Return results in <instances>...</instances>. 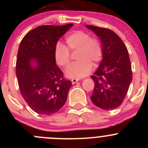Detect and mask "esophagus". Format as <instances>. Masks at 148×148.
<instances>
[{
    "instance_id": "34e87169",
    "label": "esophagus",
    "mask_w": 148,
    "mask_h": 148,
    "mask_svg": "<svg viewBox=\"0 0 148 148\" xmlns=\"http://www.w3.org/2000/svg\"><path fill=\"white\" fill-rule=\"evenodd\" d=\"M71 83H72L73 84H74L77 83V82L79 81V79H71Z\"/></svg>"
}]
</instances>
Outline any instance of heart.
Wrapping results in <instances>:
<instances>
[{"instance_id":"obj_1","label":"heart","mask_w":148,"mask_h":148,"mask_svg":"<svg viewBox=\"0 0 148 148\" xmlns=\"http://www.w3.org/2000/svg\"><path fill=\"white\" fill-rule=\"evenodd\" d=\"M66 45L58 42L54 47V59L62 67L69 65L71 53H77L78 62L71 64L66 70L69 78L80 79L88 75L92 69V64L97 65L102 61L104 49L102 41L97 37L90 36L84 31H75L66 37Z\"/></svg>"}]
</instances>
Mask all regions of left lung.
<instances>
[{
    "label": "left lung",
    "instance_id": "1",
    "mask_svg": "<svg viewBox=\"0 0 148 148\" xmlns=\"http://www.w3.org/2000/svg\"><path fill=\"white\" fill-rule=\"evenodd\" d=\"M86 27L99 37L104 49L102 62L91 77L95 82L91 99L102 110H114L124 101L132 79L127 49L112 30L91 25Z\"/></svg>",
    "mask_w": 148,
    "mask_h": 148
}]
</instances>
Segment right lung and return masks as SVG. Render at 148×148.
<instances>
[{
    "label": "right lung",
    "mask_w": 148,
    "mask_h": 148,
    "mask_svg": "<svg viewBox=\"0 0 148 148\" xmlns=\"http://www.w3.org/2000/svg\"><path fill=\"white\" fill-rule=\"evenodd\" d=\"M72 26H40L26 34L19 46L16 66L19 89L28 105L39 114H54L66 101L72 84L56 66L53 53L59 38Z\"/></svg>",
    "instance_id": "right-lung-1"
}]
</instances>
